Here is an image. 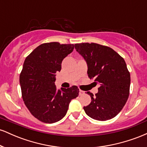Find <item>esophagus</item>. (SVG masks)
I'll use <instances>...</instances> for the list:
<instances>
[{"instance_id": "1", "label": "esophagus", "mask_w": 147, "mask_h": 147, "mask_svg": "<svg viewBox=\"0 0 147 147\" xmlns=\"http://www.w3.org/2000/svg\"><path fill=\"white\" fill-rule=\"evenodd\" d=\"M84 93H85V92H84V91L82 90H79V95H84Z\"/></svg>"}]
</instances>
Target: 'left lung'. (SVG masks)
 <instances>
[{
  "mask_svg": "<svg viewBox=\"0 0 147 147\" xmlns=\"http://www.w3.org/2000/svg\"><path fill=\"white\" fill-rule=\"evenodd\" d=\"M75 48L86 62L89 78L99 84L95 95L87 92L91 102L84 107L85 113L96 120L112 119L129 98L131 77L125 61L112 48L97 43H77Z\"/></svg>",
  "mask_w": 147,
  "mask_h": 147,
  "instance_id": "left-lung-1",
  "label": "left lung"
}]
</instances>
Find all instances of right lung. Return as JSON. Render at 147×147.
Segmentation results:
<instances>
[{"label":"right lung","instance_id":"obj_1","mask_svg":"<svg viewBox=\"0 0 147 147\" xmlns=\"http://www.w3.org/2000/svg\"><path fill=\"white\" fill-rule=\"evenodd\" d=\"M73 49V44L43 43L25 59L20 75L22 97L31 114L41 122L52 124L63 119L70 101L79 95L76 86L57 90L55 84L62 61Z\"/></svg>","mask_w":147,"mask_h":147}]
</instances>
